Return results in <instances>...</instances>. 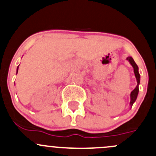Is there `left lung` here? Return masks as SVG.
Listing matches in <instances>:
<instances>
[{
	"label": "left lung",
	"instance_id": "obj_1",
	"mask_svg": "<svg viewBox=\"0 0 156 156\" xmlns=\"http://www.w3.org/2000/svg\"><path fill=\"white\" fill-rule=\"evenodd\" d=\"M126 60H129V62L130 63V64L132 66V67H133L134 73V75H135V78H136V80H137V83L136 87L132 91V93H131V94H130V98H131L130 106H131V108H132V105H133L134 102L136 101V99H137V95H138V92H139L138 87H139V84H140V74H139V72H138V66H137V65L135 63V62H134L133 58H132V57L129 56L127 58H126Z\"/></svg>",
	"mask_w": 156,
	"mask_h": 156
}]
</instances>
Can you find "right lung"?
Segmentation results:
<instances>
[{
	"instance_id": "obj_1",
	"label": "right lung",
	"mask_w": 156,
	"mask_h": 156,
	"mask_svg": "<svg viewBox=\"0 0 156 156\" xmlns=\"http://www.w3.org/2000/svg\"><path fill=\"white\" fill-rule=\"evenodd\" d=\"M18 70H19V66H18V67H17V72H16V74H17V73H18Z\"/></svg>"
}]
</instances>
